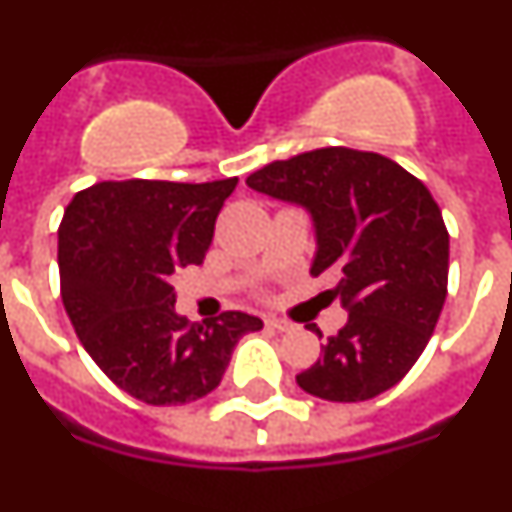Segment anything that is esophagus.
<instances>
[{
	"mask_svg": "<svg viewBox=\"0 0 512 512\" xmlns=\"http://www.w3.org/2000/svg\"><path fill=\"white\" fill-rule=\"evenodd\" d=\"M266 325H269V328H274V330H292V323H287V320H279V318H266Z\"/></svg>",
	"mask_w": 512,
	"mask_h": 512,
	"instance_id": "esophagus-1",
	"label": "esophagus"
}]
</instances>
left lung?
<instances>
[{
  "mask_svg": "<svg viewBox=\"0 0 512 512\" xmlns=\"http://www.w3.org/2000/svg\"><path fill=\"white\" fill-rule=\"evenodd\" d=\"M246 184L310 215V271H336L330 295L348 312L297 384L330 402L372 400L395 387L428 346L446 302L449 233L431 192L390 158L354 148L274 161Z\"/></svg>",
  "mask_w": 512,
  "mask_h": 512,
  "instance_id": "1",
  "label": "left lung"
}]
</instances>
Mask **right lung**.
I'll use <instances>...</instances> for the list:
<instances>
[{
  "label": "right lung",
  "instance_id": "right-lung-1",
  "mask_svg": "<svg viewBox=\"0 0 512 512\" xmlns=\"http://www.w3.org/2000/svg\"><path fill=\"white\" fill-rule=\"evenodd\" d=\"M235 184L99 182L63 212V307L94 364L135 400L184 405L210 395L235 343L264 328L241 310L189 323L174 307L176 271L202 264Z\"/></svg>",
  "mask_w": 512,
  "mask_h": 512
}]
</instances>
